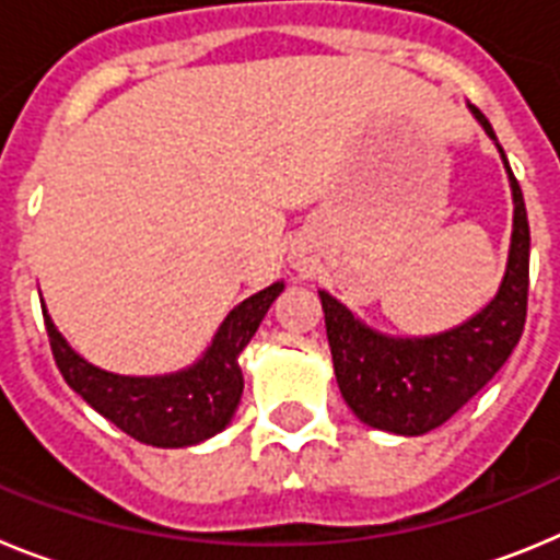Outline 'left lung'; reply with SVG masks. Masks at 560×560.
Wrapping results in <instances>:
<instances>
[{
	"instance_id": "1",
	"label": "left lung",
	"mask_w": 560,
	"mask_h": 560,
	"mask_svg": "<svg viewBox=\"0 0 560 560\" xmlns=\"http://www.w3.org/2000/svg\"><path fill=\"white\" fill-rule=\"evenodd\" d=\"M497 145L513 196V232L502 283L465 323L432 336H389L361 323L334 294L319 291L341 398L355 418L381 432L418 438L443 427L502 370L522 339L530 289V224L522 187L491 122L468 103Z\"/></svg>"
}]
</instances>
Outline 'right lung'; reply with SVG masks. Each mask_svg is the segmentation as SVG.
Segmentation results:
<instances>
[{
    "mask_svg": "<svg viewBox=\"0 0 560 560\" xmlns=\"http://www.w3.org/2000/svg\"><path fill=\"white\" fill-rule=\"evenodd\" d=\"M283 289V280H277L246 296L226 314L205 353L190 368L165 375H120L95 368L63 339L47 314V305H42V311L58 370L89 407L140 443L185 448L215 438L235 418L244 395V373L237 355L244 353Z\"/></svg>",
    "mask_w": 560,
    "mask_h": 560,
    "instance_id": "1",
    "label": "right lung"
}]
</instances>
